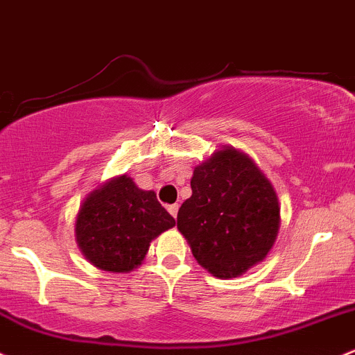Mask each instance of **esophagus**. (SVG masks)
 Listing matches in <instances>:
<instances>
[{"mask_svg": "<svg viewBox=\"0 0 355 355\" xmlns=\"http://www.w3.org/2000/svg\"><path fill=\"white\" fill-rule=\"evenodd\" d=\"M168 212L171 214V217H177V214H178V204L168 205Z\"/></svg>", "mask_w": 355, "mask_h": 355, "instance_id": "esophagus-1", "label": "esophagus"}]
</instances>
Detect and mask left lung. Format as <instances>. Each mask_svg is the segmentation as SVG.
<instances>
[{
    "label": "left lung",
    "mask_w": 355,
    "mask_h": 355,
    "mask_svg": "<svg viewBox=\"0 0 355 355\" xmlns=\"http://www.w3.org/2000/svg\"><path fill=\"white\" fill-rule=\"evenodd\" d=\"M190 187L177 227L202 268L227 279L266 258L282 217L275 187L254 159L222 146L196 166Z\"/></svg>",
    "instance_id": "left-lung-1"
}]
</instances>
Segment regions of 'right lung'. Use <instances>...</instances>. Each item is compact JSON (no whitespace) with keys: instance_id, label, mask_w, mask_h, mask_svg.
I'll return each instance as SVG.
<instances>
[{"instance_id":"right-lung-1","label":"right lung","mask_w":355,"mask_h":355,"mask_svg":"<svg viewBox=\"0 0 355 355\" xmlns=\"http://www.w3.org/2000/svg\"><path fill=\"white\" fill-rule=\"evenodd\" d=\"M175 225L153 190H141L126 173L92 190L76 217V241L97 270L130 272L146 258L151 241Z\"/></svg>"}]
</instances>
